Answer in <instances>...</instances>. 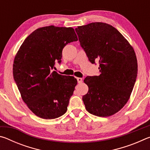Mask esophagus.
Returning a JSON list of instances; mask_svg holds the SVG:
<instances>
[{
	"instance_id": "34e87169",
	"label": "esophagus",
	"mask_w": 150,
	"mask_h": 150,
	"mask_svg": "<svg viewBox=\"0 0 150 150\" xmlns=\"http://www.w3.org/2000/svg\"><path fill=\"white\" fill-rule=\"evenodd\" d=\"M77 82H78V83H82V82H83V79H82V78H81V77H77Z\"/></svg>"
}]
</instances>
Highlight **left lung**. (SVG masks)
<instances>
[{
	"label": "left lung",
	"mask_w": 150,
	"mask_h": 150,
	"mask_svg": "<svg viewBox=\"0 0 150 150\" xmlns=\"http://www.w3.org/2000/svg\"><path fill=\"white\" fill-rule=\"evenodd\" d=\"M90 62L99 60L98 76L87 77L88 87L83 101L88 112L108 117L120 110L132 92L138 73L134 48L111 25L92 22L75 28Z\"/></svg>",
	"instance_id": "8db88e82"
}]
</instances>
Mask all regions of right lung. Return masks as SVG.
<instances>
[{
  "label": "right lung",
  "mask_w": 150,
  "mask_h": 150,
  "mask_svg": "<svg viewBox=\"0 0 150 150\" xmlns=\"http://www.w3.org/2000/svg\"><path fill=\"white\" fill-rule=\"evenodd\" d=\"M77 40L73 28L45 26L30 34L16 53L14 81L22 100L40 118H57L67 110L77 81L52 69L61 62L63 47Z\"/></svg>",
  "instance_id": "add662e5"
}]
</instances>
